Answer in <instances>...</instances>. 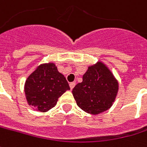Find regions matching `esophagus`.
Returning a JSON list of instances; mask_svg holds the SVG:
<instances>
[{"instance_id":"1","label":"esophagus","mask_w":147,"mask_h":147,"mask_svg":"<svg viewBox=\"0 0 147 147\" xmlns=\"http://www.w3.org/2000/svg\"><path fill=\"white\" fill-rule=\"evenodd\" d=\"M76 86V82H71L70 83V88H71V90H72L74 87Z\"/></svg>"}]
</instances>
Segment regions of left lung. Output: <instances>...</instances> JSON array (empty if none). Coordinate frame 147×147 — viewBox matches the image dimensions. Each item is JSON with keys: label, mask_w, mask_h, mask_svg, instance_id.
<instances>
[{"label": "left lung", "mask_w": 147, "mask_h": 147, "mask_svg": "<svg viewBox=\"0 0 147 147\" xmlns=\"http://www.w3.org/2000/svg\"><path fill=\"white\" fill-rule=\"evenodd\" d=\"M82 82L72 90L74 99L82 110L90 114H99L113 105L118 91V82L111 71L98 61L88 67Z\"/></svg>", "instance_id": "left-lung-1"}]
</instances>
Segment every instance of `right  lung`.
Returning <instances> with one entry per match:
<instances>
[{
	"instance_id": "right-lung-1",
	"label": "right lung",
	"mask_w": 147,
	"mask_h": 147,
	"mask_svg": "<svg viewBox=\"0 0 147 147\" xmlns=\"http://www.w3.org/2000/svg\"><path fill=\"white\" fill-rule=\"evenodd\" d=\"M70 90L65 76L54 63L42 64L27 78L24 84L25 97L29 105L39 112H47L57 103L58 98Z\"/></svg>"
}]
</instances>
